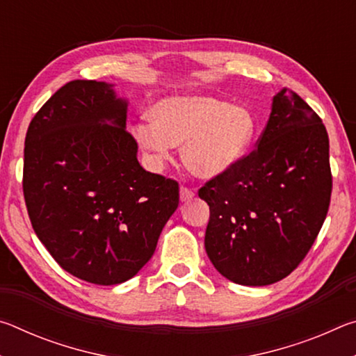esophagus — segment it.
<instances>
[{"label": "esophagus", "instance_id": "esophagus-1", "mask_svg": "<svg viewBox=\"0 0 356 356\" xmlns=\"http://www.w3.org/2000/svg\"><path fill=\"white\" fill-rule=\"evenodd\" d=\"M195 191L186 188V186H180V201L182 202H188V201H193L195 200Z\"/></svg>", "mask_w": 356, "mask_h": 356}]
</instances>
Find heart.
<instances>
[{
  "label": "heart",
  "instance_id": "obj_1",
  "mask_svg": "<svg viewBox=\"0 0 356 356\" xmlns=\"http://www.w3.org/2000/svg\"><path fill=\"white\" fill-rule=\"evenodd\" d=\"M149 118L131 129L138 146L154 163L182 147V161L193 176L216 179L242 163L256 135L248 108L212 95H172L154 105Z\"/></svg>",
  "mask_w": 356,
  "mask_h": 356
}]
</instances>
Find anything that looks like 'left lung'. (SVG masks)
I'll list each match as a JSON object with an SVG mask.
<instances>
[{
  "label": "left lung",
  "instance_id": "obj_1",
  "mask_svg": "<svg viewBox=\"0 0 356 356\" xmlns=\"http://www.w3.org/2000/svg\"><path fill=\"white\" fill-rule=\"evenodd\" d=\"M330 143L322 119L282 88L257 149L236 170L209 180L207 256L226 280L268 286L308 254L328 212Z\"/></svg>",
  "mask_w": 356,
  "mask_h": 356
}]
</instances>
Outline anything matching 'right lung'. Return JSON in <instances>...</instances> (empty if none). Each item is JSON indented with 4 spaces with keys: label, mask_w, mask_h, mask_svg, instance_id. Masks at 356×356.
I'll return each instance as SVG.
<instances>
[{
    "label": "right lung",
    "mask_w": 356,
    "mask_h": 356,
    "mask_svg": "<svg viewBox=\"0 0 356 356\" xmlns=\"http://www.w3.org/2000/svg\"><path fill=\"white\" fill-rule=\"evenodd\" d=\"M127 106L114 84L70 81L25 138L23 193L35 236L65 272L100 286L140 272L179 206L176 180L138 161Z\"/></svg>",
    "instance_id": "obj_1"
}]
</instances>
